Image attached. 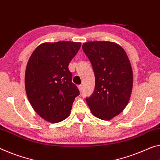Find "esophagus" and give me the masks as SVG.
Returning a JSON list of instances; mask_svg holds the SVG:
<instances>
[{"mask_svg":"<svg viewBox=\"0 0 160 160\" xmlns=\"http://www.w3.org/2000/svg\"><path fill=\"white\" fill-rule=\"evenodd\" d=\"M78 89H79L80 92H82V90H83V86L82 85H78Z\"/></svg>","mask_w":160,"mask_h":160,"instance_id":"1","label":"esophagus"}]
</instances>
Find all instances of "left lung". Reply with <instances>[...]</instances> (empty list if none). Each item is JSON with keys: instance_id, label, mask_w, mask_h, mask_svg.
I'll use <instances>...</instances> for the list:
<instances>
[{"instance_id": "left-lung-1", "label": "left lung", "mask_w": 160, "mask_h": 160, "mask_svg": "<svg viewBox=\"0 0 160 160\" xmlns=\"http://www.w3.org/2000/svg\"><path fill=\"white\" fill-rule=\"evenodd\" d=\"M95 75V88L87 98L91 112L102 120L119 114L128 104L133 86V72L126 52L111 41H89L82 45Z\"/></svg>"}]
</instances>
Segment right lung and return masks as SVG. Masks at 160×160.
<instances>
[{"label":"right lung","mask_w":160,"mask_h":160,"mask_svg":"<svg viewBox=\"0 0 160 160\" xmlns=\"http://www.w3.org/2000/svg\"><path fill=\"white\" fill-rule=\"evenodd\" d=\"M81 45L72 41L43 43L29 58L25 73L26 95L34 111L48 122L66 119L79 94L68 66Z\"/></svg>","instance_id":"1"}]
</instances>
